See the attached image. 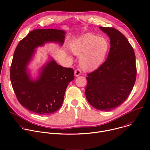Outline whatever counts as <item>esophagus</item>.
<instances>
[{"label": "esophagus", "mask_w": 150, "mask_h": 150, "mask_svg": "<svg viewBox=\"0 0 150 150\" xmlns=\"http://www.w3.org/2000/svg\"><path fill=\"white\" fill-rule=\"evenodd\" d=\"M74 73H75V76H79L81 74V70L79 69H76Z\"/></svg>", "instance_id": "34e87169"}]
</instances>
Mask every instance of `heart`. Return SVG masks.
Here are the masks:
<instances>
[{
	"label": "heart",
	"instance_id": "1",
	"mask_svg": "<svg viewBox=\"0 0 150 150\" xmlns=\"http://www.w3.org/2000/svg\"><path fill=\"white\" fill-rule=\"evenodd\" d=\"M108 39L88 34L71 45V51L79 57V65L85 71L98 69L105 61L110 49Z\"/></svg>",
	"mask_w": 150,
	"mask_h": 150
}]
</instances>
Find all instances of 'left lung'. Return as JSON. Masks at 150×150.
<instances>
[{"label": "left lung", "instance_id": "left-lung-1", "mask_svg": "<svg viewBox=\"0 0 150 150\" xmlns=\"http://www.w3.org/2000/svg\"><path fill=\"white\" fill-rule=\"evenodd\" d=\"M110 39L107 60L88 74L85 95L95 109L110 111L121 105L134 87L137 75L135 56L132 46L119 30L99 27Z\"/></svg>", "mask_w": 150, "mask_h": 150}]
</instances>
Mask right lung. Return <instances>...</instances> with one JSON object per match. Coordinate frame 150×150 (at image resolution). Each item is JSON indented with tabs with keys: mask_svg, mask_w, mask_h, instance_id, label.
Instances as JSON below:
<instances>
[{
	"mask_svg": "<svg viewBox=\"0 0 150 150\" xmlns=\"http://www.w3.org/2000/svg\"><path fill=\"white\" fill-rule=\"evenodd\" d=\"M65 33L54 29L32 30L19 42L15 51L10 71L13 89L19 103L36 114H51L59 109L66 89L74 79L73 69L64 68L52 58L42 66L35 79L31 78L28 68L36 48L49 42L62 46Z\"/></svg>",
	"mask_w": 150,
	"mask_h": 150,
	"instance_id": "right-lung-1",
	"label": "right lung"
}]
</instances>
